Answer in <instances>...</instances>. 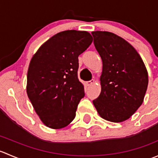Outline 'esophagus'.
Wrapping results in <instances>:
<instances>
[{
	"label": "esophagus",
	"mask_w": 158,
	"mask_h": 158,
	"mask_svg": "<svg viewBox=\"0 0 158 158\" xmlns=\"http://www.w3.org/2000/svg\"><path fill=\"white\" fill-rule=\"evenodd\" d=\"M94 82H95V80H93V79H92V80H90V81H87V82H85V83H86V85H88V86H89V85H92V84L94 83Z\"/></svg>",
	"instance_id": "34e87169"
}]
</instances>
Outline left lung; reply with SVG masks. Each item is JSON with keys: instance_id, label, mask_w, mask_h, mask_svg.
<instances>
[{"instance_id": "left-lung-1", "label": "left lung", "mask_w": 158, "mask_h": 158, "mask_svg": "<svg viewBox=\"0 0 158 158\" xmlns=\"http://www.w3.org/2000/svg\"><path fill=\"white\" fill-rule=\"evenodd\" d=\"M94 45L102 60L101 93L93 104L102 118L128 119L144 101L148 75L142 59L125 40L107 31H93Z\"/></svg>"}]
</instances>
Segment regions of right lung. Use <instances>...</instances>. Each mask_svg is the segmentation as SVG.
<instances>
[{
  "mask_svg": "<svg viewBox=\"0 0 158 158\" xmlns=\"http://www.w3.org/2000/svg\"><path fill=\"white\" fill-rule=\"evenodd\" d=\"M86 31L60 32L46 41L33 56L27 71V93L46 126L60 129L76 117L85 95L78 79V57L92 42Z\"/></svg>",
  "mask_w": 158,
  "mask_h": 158,
  "instance_id": "1",
  "label": "right lung"
}]
</instances>
